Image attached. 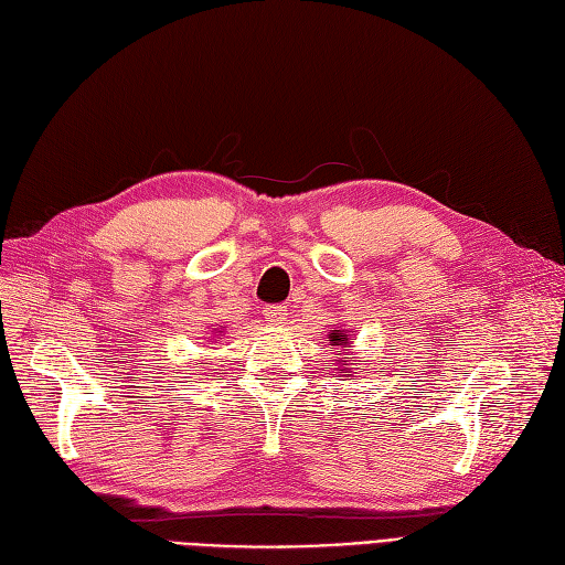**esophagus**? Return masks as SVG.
Instances as JSON below:
<instances>
[{"instance_id":"34e87169","label":"esophagus","mask_w":565,"mask_h":565,"mask_svg":"<svg viewBox=\"0 0 565 565\" xmlns=\"http://www.w3.org/2000/svg\"><path fill=\"white\" fill-rule=\"evenodd\" d=\"M264 318H267L271 326H281V322H286V318H289V310H286V306H267L264 308Z\"/></svg>"}]
</instances>
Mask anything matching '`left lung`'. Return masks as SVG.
<instances>
[{
	"mask_svg": "<svg viewBox=\"0 0 565 565\" xmlns=\"http://www.w3.org/2000/svg\"><path fill=\"white\" fill-rule=\"evenodd\" d=\"M330 342H332V344H347V334H344L342 330H332V332H330ZM350 359H352V356H342V362H350ZM340 374H342V376H352L350 371H347V364L340 369Z\"/></svg>",
	"mask_w": 565,
	"mask_h": 565,
	"instance_id": "8db88e82",
	"label": "left lung"
}]
</instances>
